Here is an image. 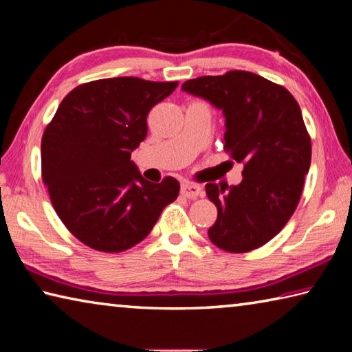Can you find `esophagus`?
I'll return each mask as SVG.
<instances>
[{"label":"esophagus","mask_w":352,"mask_h":352,"mask_svg":"<svg viewBox=\"0 0 352 352\" xmlns=\"http://www.w3.org/2000/svg\"><path fill=\"white\" fill-rule=\"evenodd\" d=\"M182 194L184 195V197H188V199H197L199 195L201 194V188L199 186V184L184 182L182 184Z\"/></svg>","instance_id":"obj_1"}]
</instances>
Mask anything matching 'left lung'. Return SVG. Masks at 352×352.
I'll return each mask as SVG.
<instances>
[{"label": "left lung", "instance_id": "8db88e82", "mask_svg": "<svg viewBox=\"0 0 352 352\" xmlns=\"http://www.w3.org/2000/svg\"><path fill=\"white\" fill-rule=\"evenodd\" d=\"M182 90L223 111L225 151L243 163L241 184L205 186L217 206L208 236L230 253L265 245L295 212L311 166V136L300 105L283 85L248 71L197 77Z\"/></svg>", "mask_w": 352, "mask_h": 352}]
</instances>
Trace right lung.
<instances>
[{"label":"right lung","mask_w":352,"mask_h":352,"mask_svg":"<svg viewBox=\"0 0 352 352\" xmlns=\"http://www.w3.org/2000/svg\"><path fill=\"white\" fill-rule=\"evenodd\" d=\"M178 82L111 77L82 83L58 105L41 138V177L69 233L119 253L151 233L180 192L174 177L151 183L130 155L147 135V115Z\"/></svg>","instance_id":"1"}]
</instances>
